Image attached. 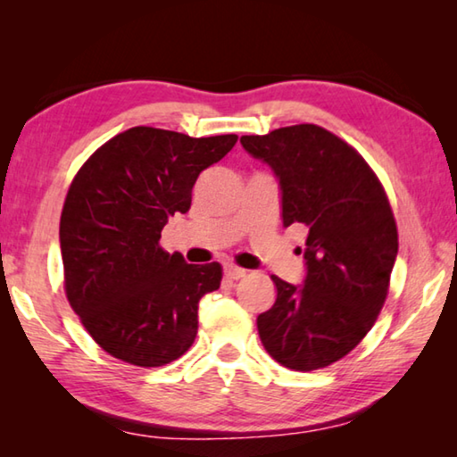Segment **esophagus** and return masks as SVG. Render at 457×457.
Here are the masks:
<instances>
[{
  "label": "esophagus",
  "mask_w": 457,
  "mask_h": 457,
  "mask_svg": "<svg viewBox=\"0 0 457 457\" xmlns=\"http://www.w3.org/2000/svg\"><path fill=\"white\" fill-rule=\"evenodd\" d=\"M223 274H226L229 280H239V278L245 276V270L237 268L234 264H226V266H223Z\"/></svg>",
  "instance_id": "34e87169"
}]
</instances>
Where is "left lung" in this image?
Instances as JSON below:
<instances>
[{
  "mask_svg": "<svg viewBox=\"0 0 457 457\" xmlns=\"http://www.w3.org/2000/svg\"><path fill=\"white\" fill-rule=\"evenodd\" d=\"M280 183L282 223L308 228L304 282L272 276L276 303L258 316L270 357L294 370L343 359L377 320L397 258V226L365 159L316 125L239 138Z\"/></svg>",
  "mask_w": 457,
  "mask_h": 457,
  "instance_id": "1",
  "label": "left lung"
}]
</instances>
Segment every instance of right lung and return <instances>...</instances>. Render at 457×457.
<instances>
[{"label": "right lung", "instance_id": "obj_1", "mask_svg": "<svg viewBox=\"0 0 457 457\" xmlns=\"http://www.w3.org/2000/svg\"><path fill=\"white\" fill-rule=\"evenodd\" d=\"M237 135L193 138L133 127L106 141L76 173L60 218L68 303L103 349L130 365L161 367L187 353L197 304L220 288L221 266L187 264L159 245L187 213L199 173Z\"/></svg>", "mask_w": 457, "mask_h": 457}]
</instances>
